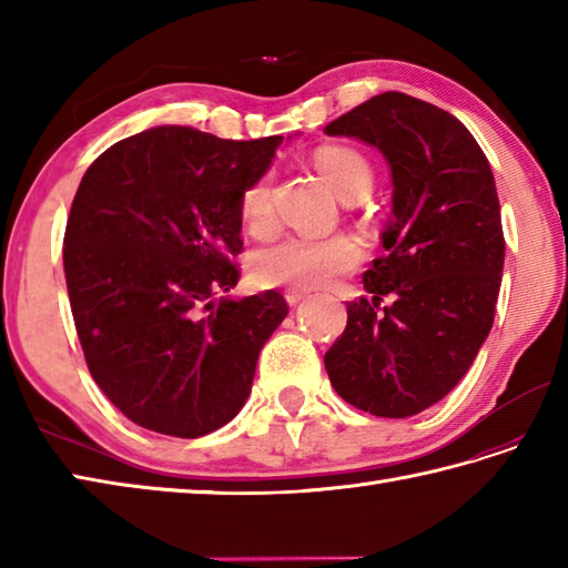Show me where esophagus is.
<instances>
[{"label":"esophagus","instance_id":"esophagus-1","mask_svg":"<svg viewBox=\"0 0 568 568\" xmlns=\"http://www.w3.org/2000/svg\"><path fill=\"white\" fill-rule=\"evenodd\" d=\"M305 297H310V293H307V291H300V287H291V291H285L287 305H297V303H303Z\"/></svg>","mask_w":568,"mask_h":568}]
</instances>
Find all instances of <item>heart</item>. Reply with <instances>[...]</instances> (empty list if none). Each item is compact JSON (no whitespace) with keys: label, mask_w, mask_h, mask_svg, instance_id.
<instances>
[{"label":"heart","mask_w":568,"mask_h":568,"mask_svg":"<svg viewBox=\"0 0 568 568\" xmlns=\"http://www.w3.org/2000/svg\"><path fill=\"white\" fill-rule=\"evenodd\" d=\"M320 175L344 197L368 195L373 187V165L364 153L352 146H324L315 153ZM241 222L251 234H268L273 226V185L271 175L253 178L239 197ZM361 261V246L348 234L329 236H285L253 253L251 271L261 285L268 287H320L336 275L352 271Z\"/></svg>","instance_id":"b5f03b06"}]
</instances>
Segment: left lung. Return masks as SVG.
I'll return each instance as SVG.
<instances>
[{
  "instance_id": "1",
  "label": "left lung",
  "mask_w": 568,
  "mask_h": 568,
  "mask_svg": "<svg viewBox=\"0 0 568 568\" xmlns=\"http://www.w3.org/2000/svg\"><path fill=\"white\" fill-rule=\"evenodd\" d=\"M376 146L390 165L385 256L364 273L371 300L348 303L324 354L334 390L376 417H413L466 376L496 317L505 239L496 178L449 112L383 92L324 126ZM385 294L390 308L379 310Z\"/></svg>"
}]
</instances>
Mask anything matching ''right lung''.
<instances>
[{
    "label": "right lung",
    "mask_w": 568,
    "mask_h": 568,
    "mask_svg": "<svg viewBox=\"0 0 568 568\" xmlns=\"http://www.w3.org/2000/svg\"><path fill=\"white\" fill-rule=\"evenodd\" d=\"M281 141L155 126L80 180L63 239L72 320L94 383L143 429L197 439L246 403L287 305L224 293L239 283L241 190Z\"/></svg>",
    "instance_id": "1"
}]
</instances>
